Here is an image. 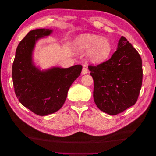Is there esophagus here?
<instances>
[{
	"mask_svg": "<svg viewBox=\"0 0 156 156\" xmlns=\"http://www.w3.org/2000/svg\"><path fill=\"white\" fill-rule=\"evenodd\" d=\"M87 73H88V69H87V68H85V67H84V68H83V69H82L81 73H82L83 75H84V74H87Z\"/></svg>",
	"mask_w": 156,
	"mask_h": 156,
	"instance_id": "34e87169",
	"label": "esophagus"
}]
</instances>
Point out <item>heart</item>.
I'll use <instances>...</instances> for the list:
<instances>
[{
    "label": "heart",
    "instance_id": "b5f03b06",
    "mask_svg": "<svg viewBox=\"0 0 156 156\" xmlns=\"http://www.w3.org/2000/svg\"><path fill=\"white\" fill-rule=\"evenodd\" d=\"M75 48L79 53L88 52L87 58L92 64L105 62L111 56L112 45L107 37L85 33L79 36L75 41Z\"/></svg>",
    "mask_w": 156,
    "mask_h": 156
}]
</instances>
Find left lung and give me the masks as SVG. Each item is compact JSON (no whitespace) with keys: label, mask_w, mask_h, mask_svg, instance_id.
Masks as SVG:
<instances>
[{"label":"left lung","mask_w":156,"mask_h":156,"mask_svg":"<svg viewBox=\"0 0 156 156\" xmlns=\"http://www.w3.org/2000/svg\"><path fill=\"white\" fill-rule=\"evenodd\" d=\"M88 69L94 83V102L101 111L116 115L135 105L142 86V60L126 37H120L109 60Z\"/></svg>","instance_id":"8db88e82"}]
</instances>
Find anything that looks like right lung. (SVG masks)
Segmentation results:
<instances>
[{
    "mask_svg": "<svg viewBox=\"0 0 156 156\" xmlns=\"http://www.w3.org/2000/svg\"><path fill=\"white\" fill-rule=\"evenodd\" d=\"M53 30L30 31L19 44L12 66V79L16 95L21 104L39 116L58 111L67 98L69 89L81 74L83 66L68 68L53 67L41 70L33 61L37 41L52 34Z\"/></svg>",
    "mask_w": 156,
    "mask_h": 156,
    "instance_id": "1",
    "label": "right lung"
}]
</instances>
